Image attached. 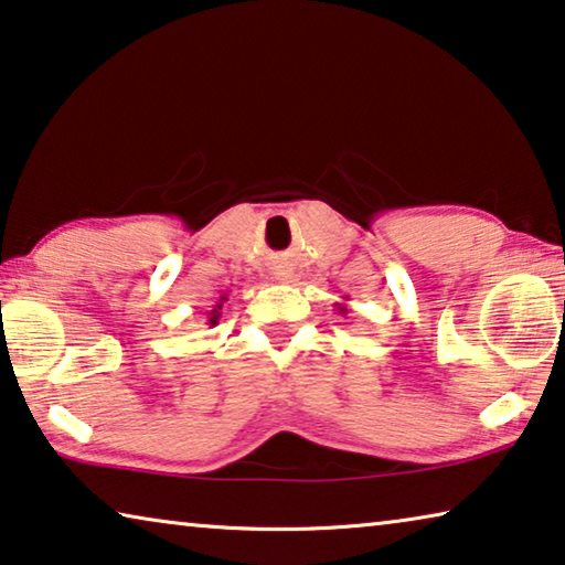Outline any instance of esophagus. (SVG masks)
<instances>
[{
    "mask_svg": "<svg viewBox=\"0 0 565 565\" xmlns=\"http://www.w3.org/2000/svg\"><path fill=\"white\" fill-rule=\"evenodd\" d=\"M276 279H279V281H289V279H291V271H286V268H281V271H276Z\"/></svg>",
    "mask_w": 565,
    "mask_h": 565,
    "instance_id": "1",
    "label": "esophagus"
}]
</instances>
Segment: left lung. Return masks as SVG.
<instances>
[{
  "label": "left lung",
  "instance_id": "obj_1",
  "mask_svg": "<svg viewBox=\"0 0 565 565\" xmlns=\"http://www.w3.org/2000/svg\"><path fill=\"white\" fill-rule=\"evenodd\" d=\"M347 297H344V301L342 303H334V307H337V315H342V317H347L349 315V307H347Z\"/></svg>",
  "mask_w": 565,
  "mask_h": 565
}]
</instances>
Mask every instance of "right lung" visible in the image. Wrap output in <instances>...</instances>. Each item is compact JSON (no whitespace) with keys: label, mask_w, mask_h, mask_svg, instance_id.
Instances as JSON below:
<instances>
[{"label":"right lung","mask_w":565,"mask_h":565,"mask_svg":"<svg viewBox=\"0 0 565 565\" xmlns=\"http://www.w3.org/2000/svg\"><path fill=\"white\" fill-rule=\"evenodd\" d=\"M223 301H228V297H226V294H221V297L216 299V303H213V307H211V311H209V319H205V321H209V327H216V324H218V319H221V307H223Z\"/></svg>","instance_id":"right-lung-1"}]
</instances>
